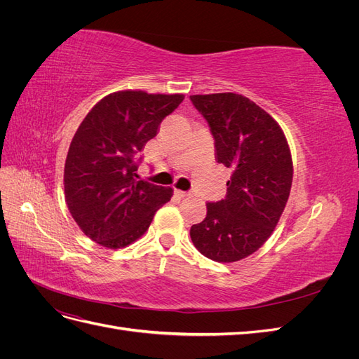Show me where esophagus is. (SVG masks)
<instances>
[{"label": "esophagus", "mask_w": 359, "mask_h": 359, "mask_svg": "<svg viewBox=\"0 0 359 359\" xmlns=\"http://www.w3.org/2000/svg\"><path fill=\"white\" fill-rule=\"evenodd\" d=\"M175 194L178 198H189L190 196L189 191H181V190H175Z\"/></svg>", "instance_id": "1"}]
</instances>
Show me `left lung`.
Wrapping results in <instances>:
<instances>
[{"label":"left lung","mask_w":359,"mask_h":359,"mask_svg":"<svg viewBox=\"0 0 359 359\" xmlns=\"http://www.w3.org/2000/svg\"><path fill=\"white\" fill-rule=\"evenodd\" d=\"M214 137L215 160L231 168L226 198L206 203L191 241L215 262H236L265 244L289 199L292 156L278 123L235 93L190 95Z\"/></svg>","instance_id":"left-lung-1"}]
</instances>
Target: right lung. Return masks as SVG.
Here are the masks:
<instances>
[{
    "label": "right lung",
    "mask_w": 359,
    "mask_h": 359,
    "mask_svg": "<svg viewBox=\"0 0 359 359\" xmlns=\"http://www.w3.org/2000/svg\"><path fill=\"white\" fill-rule=\"evenodd\" d=\"M182 100V94L112 93L76 130L64 166V193L74 222L97 244H132L170 201V187L137 180L136 170L139 153Z\"/></svg>",
    "instance_id": "1"
}]
</instances>
